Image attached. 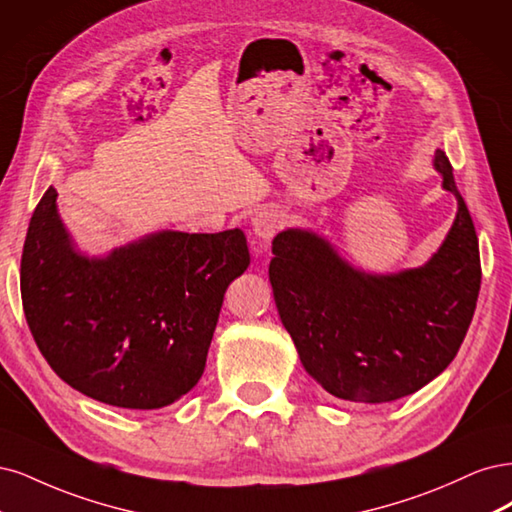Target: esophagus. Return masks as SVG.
<instances>
[{
    "label": "esophagus",
    "mask_w": 512,
    "mask_h": 512,
    "mask_svg": "<svg viewBox=\"0 0 512 512\" xmlns=\"http://www.w3.org/2000/svg\"><path fill=\"white\" fill-rule=\"evenodd\" d=\"M253 232L255 236H259L261 240H272L274 234L278 232L280 227H283L285 219L283 214H280L276 208H261L253 214Z\"/></svg>",
    "instance_id": "esophagus-1"
}]
</instances>
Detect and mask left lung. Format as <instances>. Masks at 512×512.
I'll list each match as a JSON object with an SVG mask.
<instances>
[{"mask_svg": "<svg viewBox=\"0 0 512 512\" xmlns=\"http://www.w3.org/2000/svg\"><path fill=\"white\" fill-rule=\"evenodd\" d=\"M434 170L455 195L457 214L440 249L419 268L366 272L302 227L272 240L270 283L280 321L304 370L340 400L383 404L415 393L444 372L466 338L481 289L478 238L440 148Z\"/></svg>", "mask_w": 512, "mask_h": 512, "instance_id": "1", "label": "left lung"}]
</instances>
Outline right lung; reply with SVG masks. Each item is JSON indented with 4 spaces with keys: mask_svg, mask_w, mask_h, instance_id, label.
Here are the masks:
<instances>
[{
    "mask_svg": "<svg viewBox=\"0 0 512 512\" xmlns=\"http://www.w3.org/2000/svg\"><path fill=\"white\" fill-rule=\"evenodd\" d=\"M251 263L242 229H161L108 255L76 249L48 187L21 257L25 319L61 381L119 408H163L200 381L223 295Z\"/></svg>",
    "mask_w": 512,
    "mask_h": 512,
    "instance_id": "add662e5",
    "label": "right lung"
}]
</instances>
